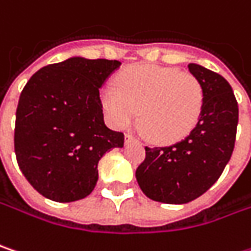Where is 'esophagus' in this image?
Listing matches in <instances>:
<instances>
[{"label":"esophagus","instance_id":"34e87169","mask_svg":"<svg viewBox=\"0 0 251 251\" xmlns=\"http://www.w3.org/2000/svg\"><path fill=\"white\" fill-rule=\"evenodd\" d=\"M132 142H135V143H139V140L135 139L132 135H129V133H126L125 135V143H132Z\"/></svg>","mask_w":251,"mask_h":251}]
</instances>
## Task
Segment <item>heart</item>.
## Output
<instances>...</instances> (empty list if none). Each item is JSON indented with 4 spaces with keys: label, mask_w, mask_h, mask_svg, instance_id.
Here are the masks:
<instances>
[{
    "label": "heart",
    "mask_w": 251,
    "mask_h": 251,
    "mask_svg": "<svg viewBox=\"0 0 251 251\" xmlns=\"http://www.w3.org/2000/svg\"><path fill=\"white\" fill-rule=\"evenodd\" d=\"M116 87L100 89V105L111 126L125 129L139 116L140 130L156 143H176L199 124L204 89L200 79L176 68L135 65L121 72Z\"/></svg>",
    "instance_id": "obj_1"
}]
</instances>
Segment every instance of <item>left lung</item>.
I'll return each instance as SVG.
<instances>
[{
  "label": "left lung",
  "instance_id": "obj_1",
  "mask_svg": "<svg viewBox=\"0 0 251 251\" xmlns=\"http://www.w3.org/2000/svg\"><path fill=\"white\" fill-rule=\"evenodd\" d=\"M204 89L199 124L183 140L165 148H145L136 180L149 199L183 204L198 199L220 177L231 157L239 106L222 75L198 64L187 65Z\"/></svg>",
  "mask_w": 251,
  "mask_h": 251
}]
</instances>
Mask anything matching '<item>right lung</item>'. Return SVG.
<instances>
[{
    "instance_id": "obj_1",
    "label": "right lung",
    "mask_w": 251,
    "mask_h": 251,
    "mask_svg": "<svg viewBox=\"0 0 251 251\" xmlns=\"http://www.w3.org/2000/svg\"><path fill=\"white\" fill-rule=\"evenodd\" d=\"M119 61L69 58L41 68L24 86L14 148L25 179L44 198L75 201L98 182V162L124 146L105 125L99 89Z\"/></svg>"
}]
</instances>
